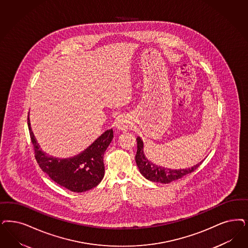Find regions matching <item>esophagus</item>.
<instances>
[{"mask_svg":"<svg viewBox=\"0 0 248 248\" xmlns=\"http://www.w3.org/2000/svg\"><path fill=\"white\" fill-rule=\"evenodd\" d=\"M131 126V123L129 122V120L126 117H120L119 119L117 120L116 123V127L119 130H126Z\"/></svg>","mask_w":248,"mask_h":248,"instance_id":"esophagus-1","label":"esophagus"}]
</instances>
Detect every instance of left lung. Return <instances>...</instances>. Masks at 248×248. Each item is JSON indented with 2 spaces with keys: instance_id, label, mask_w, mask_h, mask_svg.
Masks as SVG:
<instances>
[{
  "instance_id": "left-lung-1",
  "label": "left lung",
  "mask_w": 248,
  "mask_h": 248,
  "mask_svg": "<svg viewBox=\"0 0 248 248\" xmlns=\"http://www.w3.org/2000/svg\"><path fill=\"white\" fill-rule=\"evenodd\" d=\"M137 151L136 155V162L141 174L148 180H151L154 182H161L165 184L170 183L171 181L180 180L184 176L192 173L202 164L200 163L196 166L192 167L191 169L178 170H173L165 169L162 167H158L151 161H149L148 159H146L144 154L143 141L140 139V137H137Z\"/></svg>"
}]
</instances>
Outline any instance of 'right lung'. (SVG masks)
<instances>
[{"mask_svg":"<svg viewBox=\"0 0 248 248\" xmlns=\"http://www.w3.org/2000/svg\"><path fill=\"white\" fill-rule=\"evenodd\" d=\"M27 124L35 160L52 180L74 192L89 190L102 181L104 176L103 154L113 138L112 129L104 132L82 153L68 159H60L42 152L31 130L29 116Z\"/></svg>","mask_w":248,"mask_h":248,"instance_id":"add662e5","label":"right lung"}]
</instances>
